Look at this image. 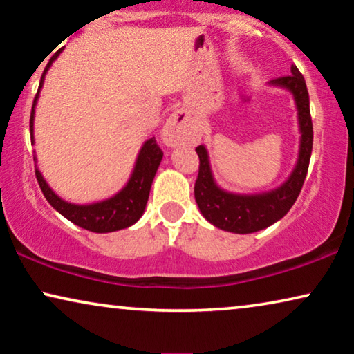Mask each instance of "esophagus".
<instances>
[{
    "label": "esophagus",
    "instance_id": "esophagus-1",
    "mask_svg": "<svg viewBox=\"0 0 354 354\" xmlns=\"http://www.w3.org/2000/svg\"><path fill=\"white\" fill-rule=\"evenodd\" d=\"M192 137V127L188 122L185 111H176L171 118L167 119L166 125L162 129V142L167 147H177L190 140Z\"/></svg>",
    "mask_w": 354,
    "mask_h": 354
}]
</instances>
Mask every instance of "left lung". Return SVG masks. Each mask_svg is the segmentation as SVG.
<instances>
[{
  "mask_svg": "<svg viewBox=\"0 0 354 354\" xmlns=\"http://www.w3.org/2000/svg\"><path fill=\"white\" fill-rule=\"evenodd\" d=\"M268 85L292 93L297 106L298 130L301 133L297 164L282 185L263 193L227 192L217 185L205 145L196 147L200 158V172L195 183L196 205L207 222L232 234H253L282 219L297 201L308 174L313 151V122L306 82L297 66H292V75L279 77Z\"/></svg>",
  "mask_w": 354,
  "mask_h": 354,
  "instance_id": "1",
  "label": "left lung"
}]
</instances>
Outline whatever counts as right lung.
<instances>
[{
  "mask_svg": "<svg viewBox=\"0 0 354 354\" xmlns=\"http://www.w3.org/2000/svg\"><path fill=\"white\" fill-rule=\"evenodd\" d=\"M59 50L55 56L51 57L48 62L45 71H43L40 86H38L37 96L33 100L32 106V114H30V138L32 143L33 140V120H35V106L40 96V90L45 82L46 72L50 71L53 61L59 56ZM35 166H37V156ZM162 159V151L158 147L156 140L149 138L142 145L140 148L137 161H135L133 171L130 174L129 180L125 185L120 188L118 193H114L113 196L106 198V200L95 201V203H86V205H75V203H69L62 200L59 195H56L53 192V188L48 185L45 177L41 176V172L35 169V176L40 185L43 195L48 200V203L59 212L61 216H64L66 219L74 222L75 225L82 227V229L95 232V234H108V232H115L127 229V227L133 225L140 217L143 216L145 207H147L149 190H151L153 178L156 176L159 164Z\"/></svg>",
  "mask_w": 354,
  "mask_h": 354,
  "instance_id": "obj_1",
  "label": "right lung"
}]
</instances>
